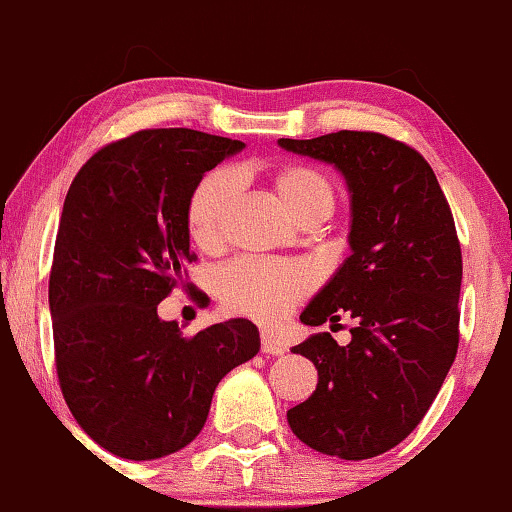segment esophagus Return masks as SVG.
<instances>
[{"instance_id": "34e87169", "label": "esophagus", "mask_w": 512, "mask_h": 512, "mask_svg": "<svg viewBox=\"0 0 512 512\" xmlns=\"http://www.w3.org/2000/svg\"><path fill=\"white\" fill-rule=\"evenodd\" d=\"M262 352L264 355H285L287 348L280 341H276V338H271L269 334H262Z\"/></svg>"}]
</instances>
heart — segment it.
Wrapping results in <instances>:
<instances>
[{
  "mask_svg": "<svg viewBox=\"0 0 512 512\" xmlns=\"http://www.w3.org/2000/svg\"><path fill=\"white\" fill-rule=\"evenodd\" d=\"M271 187L278 204L292 215L331 211L334 187L320 171L306 164H285L273 171ZM236 192L234 178L213 171L194 187L187 204V232L204 250H215L225 239V227ZM311 271L301 264L273 259H236L218 273L215 287L227 311L248 315L264 325L283 320L311 290Z\"/></svg>",
  "mask_w": 512,
  "mask_h": 512,
  "instance_id": "1",
  "label": "heart"
}]
</instances>
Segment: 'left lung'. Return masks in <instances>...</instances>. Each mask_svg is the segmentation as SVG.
Returning a JSON list of instances; mask_svg holds the SVG:
<instances>
[{"label":"left lung","instance_id":"8db88e82","mask_svg":"<svg viewBox=\"0 0 512 512\" xmlns=\"http://www.w3.org/2000/svg\"><path fill=\"white\" fill-rule=\"evenodd\" d=\"M280 148L334 164L350 192V257L299 320L355 322L292 352L311 359L318 387L287 410L299 441L322 455L369 459L399 445L436 399L459 345L462 248L429 162L378 132L280 139Z\"/></svg>","mask_w":512,"mask_h":512}]
</instances>
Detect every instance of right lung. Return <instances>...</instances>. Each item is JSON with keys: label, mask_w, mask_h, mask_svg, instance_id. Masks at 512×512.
I'll return each instance as SVG.
<instances>
[{"label": "right lung", "mask_w": 512, "mask_h": 512, "mask_svg": "<svg viewBox=\"0 0 512 512\" xmlns=\"http://www.w3.org/2000/svg\"><path fill=\"white\" fill-rule=\"evenodd\" d=\"M241 148L197 129H141L97 150L69 187L48 283L57 380L81 429L113 455L148 462L185 448L220 380L259 352L250 320L183 336L157 315L197 259L194 187Z\"/></svg>", "instance_id": "add662e5"}]
</instances>
